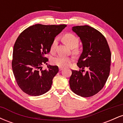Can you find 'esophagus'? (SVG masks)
I'll use <instances>...</instances> for the list:
<instances>
[{"label": "esophagus", "instance_id": "1", "mask_svg": "<svg viewBox=\"0 0 123 123\" xmlns=\"http://www.w3.org/2000/svg\"><path fill=\"white\" fill-rule=\"evenodd\" d=\"M59 69H60V71H61V70H62L63 69V68H62V67H60V68H59Z\"/></svg>", "mask_w": 123, "mask_h": 123}]
</instances>
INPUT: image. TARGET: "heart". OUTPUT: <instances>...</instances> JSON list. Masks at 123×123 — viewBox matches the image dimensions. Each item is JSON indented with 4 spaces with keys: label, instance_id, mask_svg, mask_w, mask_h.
I'll return each mask as SVG.
<instances>
[{
    "label": "heart",
    "instance_id": "b5f03b06",
    "mask_svg": "<svg viewBox=\"0 0 123 123\" xmlns=\"http://www.w3.org/2000/svg\"><path fill=\"white\" fill-rule=\"evenodd\" d=\"M62 40L64 42V43L66 44L71 49H73V48L77 47L79 44V38L76 35L71 33H67L63 35ZM57 39H55L53 40V43L51 44V50L54 51L55 50L56 46H57ZM71 58L69 57L58 55L57 57H53L51 60V62L54 65L63 68L68 66L69 63L71 62Z\"/></svg>",
    "mask_w": 123,
    "mask_h": 123
}]
</instances>
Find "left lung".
<instances>
[{
    "mask_svg": "<svg viewBox=\"0 0 123 123\" xmlns=\"http://www.w3.org/2000/svg\"><path fill=\"white\" fill-rule=\"evenodd\" d=\"M72 31L83 44V52L77 63L82 69L72 70L70 89L81 97H92L102 90L109 75L111 50L105 36L94 28L76 26L72 27ZM85 67L89 70L83 74Z\"/></svg>",
    "mask_w": 123,
    "mask_h": 123,
    "instance_id": "left-lung-1",
    "label": "left lung"
}]
</instances>
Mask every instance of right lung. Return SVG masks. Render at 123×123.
<instances>
[{
	"mask_svg": "<svg viewBox=\"0 0 123 123\" xmlns=\"http://www.w3.org/2000/svg\"><path fill=\"white\" fill-rule=\"evenodd\" d=\"M66 25L36 24L29 26L19 35L14 46L12 69L15 80L22 91L31 96L47 92L53 79L58 72L57 66L42 65L49 61L45 55L50 51L55 37Z\"/></svg>",
	"mask_w": 123,
	"mask_h": 123,
	"instance_id": "1",
	"label": "right lung"
}]
</instances>
